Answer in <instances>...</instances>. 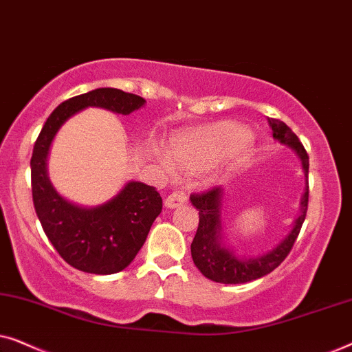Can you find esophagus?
Listing matches in <instances>:
<instances>
[{"mask_svg": "<svg viewBox=\"0 0 352 352\" xmlns=\"http://www.w3.org/2000/svg\"><path fill=\"white\" fill-rule=\"evenodd\" d=\"M187 204V195L182 194V192H173L165 199V206L166 208H177V206Z\"/></svg>", "mask_w": 352, "mask_h": 352, "instance_id": "34e87169", "label": "esophagus"}]
</instances>
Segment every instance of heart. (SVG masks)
<instances>
[{
    "label": "heart",
    "instance_id": "1",
    "mask_svg": "<svg viewBox=\"0 0 352 352\" xmlns=\"http://www.w3.org/2000/svg\"><path fill=\"white\" fill-rule=\"evenodd\" d=\"M252 155L248 131L234 122H218L177 134L168 158L181 171H197L206 186L219 184L239 171Z\"/></svg>",
    "mask_w": 352,
    "mask_h": 352
}]
</instances>
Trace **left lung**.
I'll return each instance as SVG.
<instances>
[{
	"mask_svg": "<svg viewBox=\"0 0 352 352\" xmlns=\"http://www.w3.org/2000/svg\"><path fill=\"white\" fill-rule=\"evenodd\" d=\"M269 126L272 128V138L283 146L290 147L301 160L302 173L307 177L309 171V157L300 142V139L285 123L280 120L269 118ZM307 199H309V186L302 192L300 200V213L293 221L292 229L285 237L278 240L271 250L256 256H245L237 254L224 242L223 232V201L224 190L214 187L206 194L192 195V205L199 210V229L190 245V253L194 264L199 271L210 280L218 283H247L256 278H261L272 272L287 258L295 240L300 234V229L305 223L307 211Z\"/></svg>",
	"mask_w": 352,
	"mask_h": 352,
	"instance_id": "8db88e82",
	"label": "left lung"
}]
</instances>
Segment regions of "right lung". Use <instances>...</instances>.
Masks as SVG:
<instances>
[{
    "label": "right lung",
    "instance_id": "add662e5",
    "mask_svg": "<svg viewBox=\"0 0 352 352\" xmlns=\"http://www.w3.org/2000/svg\"><path fill=\"white\" fill-rule=\"evenodd\" d=\"M146 99L117 88H98L57 105L33 147L32 195L46 237L70 266L89 274H115L128 267L162 213L155 187L128 181L112 199L98 206H81L54 189L47 176V155L57 131L70 117L88 107L129 115Z\"/></svg>",
    "mask_w": 352,
    "mask_h": 352
}]
</instances>
